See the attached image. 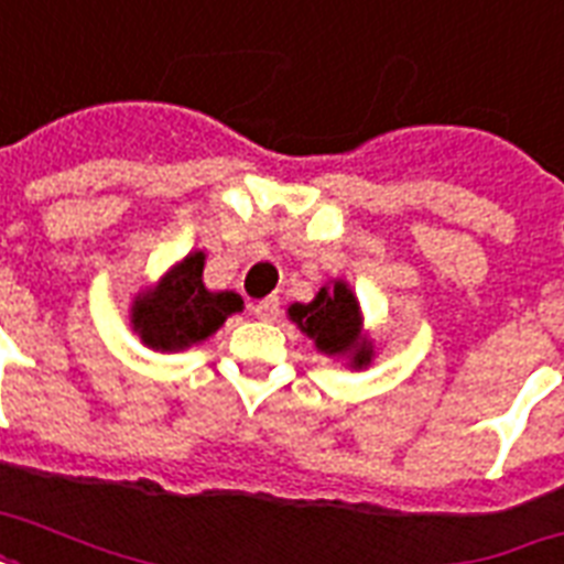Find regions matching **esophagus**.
<instances>
[{
	"instance_id": "obj_1",
	"label": "esophagus",
	"mask_w": 564,
	"mask_h": 564,
	"mask_svg": "<svg viewBox=\"0 0 564 564\" xmlns=\"http://www.w3.org/2000/svg\"><path fill=\"white\" fill-rule=\"evenodd\" d=\"M251 313H254L260 322H274L278 313H281V304H278V299H263V301H257L254 307H251Z\"/></svg>"
}]
</instances>
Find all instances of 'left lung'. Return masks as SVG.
I'll return each instance as SVG.
<instances>
[{
    "label": "left lung",
    "instance_id": "left-lung-1",
    "mask_svg": "<svg viewBox=\"0 0 564 564\" xmlns=\"http://www.w3.org/2000/svg\"><path fill=\"white\" fill-rule=\"evenodd\" d=\"M292 322L325 354H351V362L369 366L371 348L360 339V304L348 283L336 281L330 290L322 286L313 304H292Z\"/></svg>",
    "mask_w": 564,
    "mask_h": 564
}]
</instances>
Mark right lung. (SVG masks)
<instances>
[{
    "mask_svg": "<svg viewBox=\"0 0 564 564\" xmlns=\"http://www.w3.org/2000/svg\"><path fill=\"white\" fill-rule=\"evenodd\" d=\"M204 254L195 251L178 263L154 292L134 301V330L149 348L175 351L216 334L230 313L242 310L237 292H207L202 281Z\"/></svg>",
    "mask_w": 564,
    "mask_h": 564,
    "instance_id": "obj_1",
    "label": "right lung"
}]
</instances>
